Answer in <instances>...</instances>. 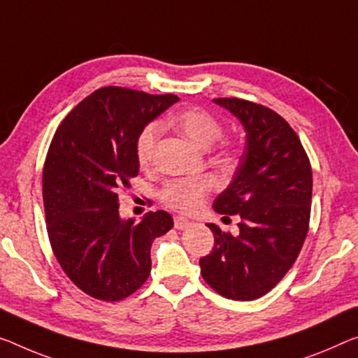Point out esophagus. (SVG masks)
<instances>
[{
	"instance_id": "esophagus-1",
	"label": "esophagus",
	"mask_w": 358,
	"mask_h": 358,
	"mask_svg": "<svg viewBox=\"0 0 358 358\" xmlns=\"http://www.w3.org/2000/svg\"><path fill=\"white\" fill-rule=\"evenodd\" d=\"M189 225H190V221H189V219L180 217V216L174 217V227L178 229V230H184V229L189 227Z\"/></svg>"
}]
</instances>
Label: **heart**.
Listing matches in <instances>:
<instances>
[{
    "mask_svg": "<svg viewBox=\"0 0 358 358\" xmlns=\"http://www.w3.org/2000/svg\"><path fill=\"white\" fill-rule=\"evenodd\" d=\"M171 123L189 137L195 145L210 148L222 136V124L213 113L200 107H190L176 113ZM160 124L150 123L141 131L136 142V155L141 164L152 162L160 137ZM210 192V184L201 178L171 179L162 187L160 198L164 205L182 213H195Z\"/></svg>",
    "mask_w": 358,
    "mask_h": 358,
    "instance_id": "heart-1",
    "label": "heart"
}]
</instances>
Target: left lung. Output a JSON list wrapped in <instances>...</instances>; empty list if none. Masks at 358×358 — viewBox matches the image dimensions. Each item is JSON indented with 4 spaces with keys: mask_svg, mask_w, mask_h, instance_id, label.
I'll return each instance as SVG.
<instances>
[{
    "mask_svg": "<svg viewBox=\"0 0 358 358\" xmlns=\"http://www.w3.org/2000/svg\"><path fill=\"white\" fill-rule=\"evenodd\" d=\"M246 131L238 168L213 203L219 214H238L240 234H214L201 257V277L224 298L252 301L267 294L298 259L309 230L312 168L298 134L268 107L245 99H214Z\"/></svg>",
    "mask_w": 358,
    "mask_h": 358,
    "instance_id": "8db88e82",
    "label": "left lung"
}]
</instances>
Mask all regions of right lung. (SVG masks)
I'll list each match as a JSON object with an SVG mask.
<instances>
[{"label":"right lung","mask_w":358,"mask_h":358,"mask_svg":"<svg viewBox=\"0 0 358 358\" xmlns=\"http://www.w3.org/2000/svg\"><path fill=\"white\" fill-rule=\"evenodd\" d=\"M179 97L106 86L64 118L43 168L48 236L67 277L91 298L122 301L150 275V248L173 229L166 211L139 224L118 214V194L139 174L136 142Z\"/></svg>","instance_id":"add662e5"}]
</instances>
